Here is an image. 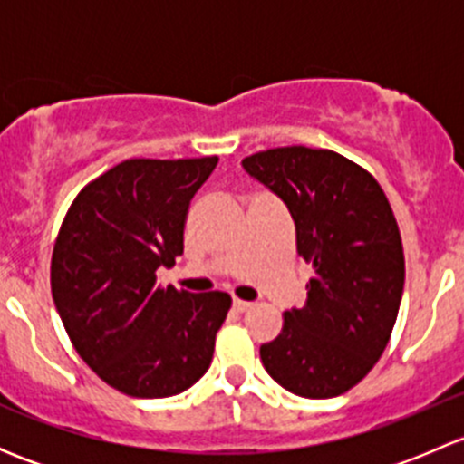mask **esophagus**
Masks as SVG:
<instances>
[{
	"instance_id": "obj_1",
	"label": "esophagus",
	"mask_w": 464,
	"mask_h": 464,
	"mask_svg": "<svg viewBox=\"0 0 464 464\" xmlns=\"http://www.w3.org/2000/svg\"><path fill=\"white\" fill-rule=\"evenodd\" d=\"M233 307H236L237 312H246V310H251V307H254V303L240 301V298H233Z\"/></svg>"
}]
</instances>
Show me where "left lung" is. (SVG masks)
I'll return each instance as SVG.
<instances>
[{"mask_svg": "<svg viewBox=\"0 0 464 464\" xmlns=\"http://www.w3.org/2000/svg\"><path fill=\"white\" fill-rule=\"evenodd\" d=\"M242 168L283 199L314 269L305 305L260 345L262 366L294 395H341L375 366L400 312L404 251L391 204L371 172L332 150L274 148Z\"/></svg>", "mask_w": 464, "mask_h": 464, "instance_id": "1", "label": "left lung"}]
</instances>
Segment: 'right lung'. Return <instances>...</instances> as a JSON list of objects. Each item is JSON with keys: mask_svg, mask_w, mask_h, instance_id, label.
Returning <instances> with one entry per match:
<instances>
[{"mask_svg": "<svg viewBox=\"0 0 464 464\" xmlns=\"http://www.w3.org/2000/svg\"><path fill=\"white\" fill-rule=\"evenodd\" d=\"M215 166L128 159L78 195L58 233L55 310L82 362L125 395H177L210 366L231 296L161 289L157 269L184 254L190 199Z\"/></svg>", "mask_w": 464, "mask_h": 464, "instance_id": "add662e5", "label": "right lung"}]
</instances>
